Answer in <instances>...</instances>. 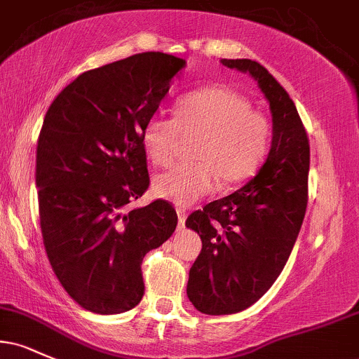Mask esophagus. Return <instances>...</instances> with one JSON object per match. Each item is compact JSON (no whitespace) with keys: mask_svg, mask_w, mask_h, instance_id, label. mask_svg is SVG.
<instances>
[{"mask_svg":"<svg viewBox=\"0 0 359 359\" xmlns=\"http://www.w3.org/2000/svg\"><path fill=\"white\" fill-rule=\"evenodd\" d=\"M175 211H177V216H179V226L180 228H182V226L185 224V217H187V212H185V209L184 208H175Z\"/></svg>","mask_w":359,"mask_h":359,"instance_id":"obj_1","label":"esophagus"}]
</instances>
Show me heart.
I'll return each instance as SVG.
<instances>
[{"label":"heart","mask_w":359,"mask_h":359,"mask_svg":"<svg viewBox=\"0 0 359 359\" xmlns=\"http://www.w3.org/2000/svg\"><path fill=\"white\" fill-rule=\"evenodd\" d=\"M201 133L194 145L196 162L177 163L156 175L154 192L162 199L191 205L219 184L246 180L270 148V119L251 108L245 94L228 86L189 90L177 100L175 116L154 114L142 128V145L158 167L174 162L184 135Z\"/></svg>","instance_id":"b5f03b06"}]
</instances>
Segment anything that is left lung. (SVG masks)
Instances as JSON below:
<instances>
[{
  "mask_svg": "<svg viewBox=\"0 0 359 359\" xmlns=\"http://www.w3.org/2000/svg\"><path fill=\"white\" fill-rule=\"evenodd\" d=\"M250 72L270 102L273 138L258 175L240 191L205 204L185 221L203 250L189 271L187 297L203 314H236L253 306L282 273L307 208L311 148L294 101L250 59H222Z\"/></svg>",
  "mask_w": 359,
  "mask_h": 359,
  "instance_id": "left-lung-1",
  "label": "left lung"
}]
</instances>
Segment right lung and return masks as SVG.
<instances>
[{"label":"right lung","instance_id":"right-lung-1","mask_svg":"<svg viewBox=\"0 0 359 359\" xmlns=\"http://www.w3.org/2000/svg\"><path fill=\"white\" fill-rule=\"evenodd\" d=\"M184 59L143 52L81 74L45 114L35 182L43 246L71 297L121 314L145 294L143 257L177 226L168 201L130 208L150 185L142 128Z\"/></svg>","mask_w":359,"mask_h":359}]
</instances>
